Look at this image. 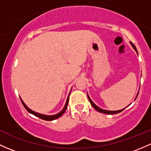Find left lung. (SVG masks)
<instances>
[{
  "mask_svg": "<svg viewBox=\"0 0 151 151\" xmlns=\"http://www.w3.org/2000/svg\"><path fill=\"white\" fill-rule=\"evenodd\" d=\"M130 44L131 45H132V47H133V49L135 50L136 51V52L137 53V49H136V47L134 46V45H133V44H132V42H130ZM87 96H88V100H89V101H90V103H91V106H93V108L95 109L96 110V111H99V112H101V113H104V114H117V113H119V112H121V111H122L124 109H120V110H118V111H109V110H105V109H101V108H99V106H97L94 103H93V101H91V99H90V97H89V96L87 94Z\"/></svg>",
  "mask_w": 151,
  "mask_h": 151,
  "instance_id": "left-lung-1",
  "label": "left lung"
}]
</instances>
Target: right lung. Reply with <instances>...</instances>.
Wrapping results in <instances>:
<instances>
[{
    "mask_svg": "<svg viewBox=\"0 0 151 151\" xmlns=\"http://www.w3.org/2000/svg\"><path fill=\"white\" fill-rule=\"evenodd\" d=\"M69 96H70V94L68 95V96L67 101H66V103H65V106H64V108H63V109L60 111V112H59V113H58V114H55V115H45V114H40V113H37V112H36V111H32V109H30L29 108L28 106H27V105L25 104H24V102L23 101V100L22 99V98H20V99H21V101H22V104H23L24 108H25L26 109H27V111H29V112L31 113V114L35 115V116H38V117H40V119H44V120L52 121V120H54V119H58V118H59L60 116H61L63 114H64V112H65V111L66 109H67L68 104Z\"/></svg>",
    "mask_w": 151,
    "mask_h": 151,
    "instance_id": "right-lung-1",
    "label": "right lung"
}]
</instances>
